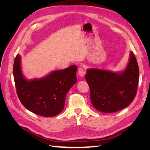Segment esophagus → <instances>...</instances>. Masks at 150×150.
I'll use <instances>...</instances> for the list:
<instances>
[{
	"label": "esophagus",
	"instance_id": "34e87169",
	"mask_svg": "<svg viewBox=\"0 0 150 150\" xmlns=\"http://www.w3.org/2000/svg\"><path fill=\"white\" fill-rule=\"evenodd\" d=\"M78 74H79V75L80 76H81V77H83V76H84V75H85V74H86V69H85V68L84 67H81L79 69V70H78Z\"/></svg>",
	"mask_w": 150,
	"mask_h": 150
}]
</instances>
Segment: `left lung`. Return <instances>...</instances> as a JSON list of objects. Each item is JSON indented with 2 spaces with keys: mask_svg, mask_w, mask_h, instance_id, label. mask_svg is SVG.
Here are the masks:
<instances>
[{
  "mask_svg": "<svg viewBox=\"0 0 150 150\" xmlns=\"http://www.w3.org/2000/svg\"><path fill=\"white\" fill-rule=\"evenodd\" d=\"M90 89L91 101L97 110L106 113L118 111L133 102L137 93L139 67L133 52L126 69L120 74L90 69L85 76Z\"/></svg>",
  "mask_w": 150,
  "mask_h": 150,
  "instance_id": "1",
  "label": "left lung"
}]
</instances>
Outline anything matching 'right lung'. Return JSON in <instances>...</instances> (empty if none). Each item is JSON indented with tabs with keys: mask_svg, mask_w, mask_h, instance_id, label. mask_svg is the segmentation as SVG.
Masks as SVG:
<instances>
[{
	"mask_svg": "<svg viewBox=\"0 0 150 150\" xmlns=\"http://www.w3.org/2000/svg\"><path fill=\"white\" fill-rule=\"evenodd\" d=\"M76 71L77 67L71 66L29 81L22 75L21 56L17 54L13 66L17 96L29 111L44 117L55 116L63 110L66 94L77 82Z\"/></svg>",
	"mask_w": 150,
	"mask_h": 150,
	"instance_id": "1",
	"label": "right lung"
}]
</instances>
